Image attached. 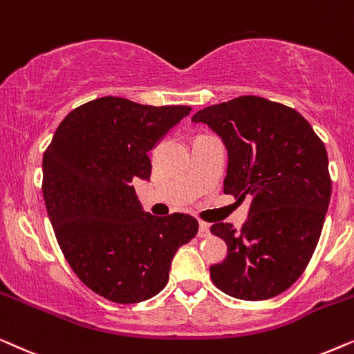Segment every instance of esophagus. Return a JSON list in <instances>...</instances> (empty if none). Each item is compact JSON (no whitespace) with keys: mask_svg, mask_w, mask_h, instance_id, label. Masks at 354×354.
Here are the masks:
<instances>
[{"mask_svg":"<svg viewBox=\"0 0 354 354\" xmlns=\"http://www.w3.org/2000/svg\"><path fill=\"white\" fill-rule=\"evenodd\" d=\"M210 234V226L209 223H205V221H201L199 223V232H197V236L199 238H205Z\"/></svg>","mask_w":354,"mask_h":354,"instance_id":"obj_1","label":"esophagus"}]
</instances>
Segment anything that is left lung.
<instances>
[{
  "instance_id": "1",
  "label": "left lung",
  "mask_w": 354,
  "mask_h": 354,
  "mask_svg": "<svg viewBox=\"0 0 354 354\" xmlns=\"http://www.w3.org/2000/svg\"><path fill=\"white\" fill-rule=\"evenodd\" d=\"M228 150L225 194L251 199L241 230L215 223L228 254L210 267L215 286L262 301L288 290L317 246L332 194L327 150L293 108L256 95L207 106L192 116Z\"/></svg>"
}]
</instances>
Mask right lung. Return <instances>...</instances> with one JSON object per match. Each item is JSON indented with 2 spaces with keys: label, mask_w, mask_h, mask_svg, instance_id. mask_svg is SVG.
<instances>
[{
  "label": "right lung",
  "mask_w": 354,
  "mask_h": 354,
  "mask_svg": "<svg viewBox=\"0 0 354 354\" xmlns=\"http://www.w3.org/2000/svg\"><path fill=\"white\" fill-rule=\"evenodd\" d=\"M191 106L102 97L61 121L44 153V199L66 261L113 303H140L168 283L178 249L197 234L187 214L142 210L134 180H149V152Z\"/></svg>",
  "instance_id": "add662e5"
}]
</instances>
